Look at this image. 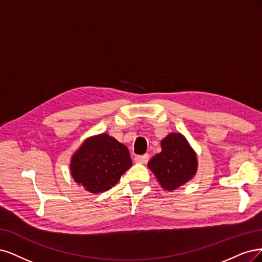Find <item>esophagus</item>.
<instances>
[{
  "label": "esophagus",
  "instance_id": "obj_1",
  "mask_svg": "<svg viewBox=\"0 0 262 262\" xmlns=\"http://www.w3.org/2000/svg\"><path fill=\"white\" fill-rule=\"evenodd\" d=\"M135 161L140 164H146L149 161V155H142L135 157Z\"/></svg>",
  "mask_w": 262,
  "mask_h": 262
}]
</instances>
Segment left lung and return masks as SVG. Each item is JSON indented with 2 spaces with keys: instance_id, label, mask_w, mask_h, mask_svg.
<instances>
[{
  "instance_id": "8db88e82",
  "label": "left lung",
  "mask_w": 262,
  "mask_h": 262,
  "mask_svg": "<svg viewBox=\"0 0 262 262\" xmlns=\"http://www.w3.org/2000/svg\"><path fill=\"white\" fill-rule=\"evenodd\" d=\"M161 152L148 162V167L161 186L171 191L183 186L196 174L197 156L180 133L168 134L161 141Z\"/></svg>"
}]
</instances>
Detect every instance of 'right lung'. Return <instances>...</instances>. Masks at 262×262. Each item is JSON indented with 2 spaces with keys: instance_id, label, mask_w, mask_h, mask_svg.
Masks as SVG:
<instances>
[{
  "instance_id": "1",
  "label": "right lung",
  "mask_w": 262,
  "mask_h": 262,
  "mask_svg": "<svg viewBox=\"0 0 262 262\" xmlns=\"http://www.w3.org/2000/svg\"><path fill=\"white\" fill-rule=\"evenodd\" d=\"M127 147L107 134L83 141L71 160V173L77 184L92 193L112 188L132 166Z\"/></svg>"
}]
</instances>
